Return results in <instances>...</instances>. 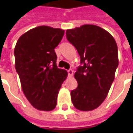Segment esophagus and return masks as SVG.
<instances>
[{"label":"esophagus","mask_w":133,"mask_h":133,"mask_svg":"<svg viewBox=\"0 0 133 133\" xmlns=\"http://www.w3.org/2000/svg\"><path fill=\"white\" fill-rule=\"evenodd\" d=\"M68 76L69 77H72L73 75V70L72 69H70L68 70Z\"/></svg>","instance_id":"34e87169"}]
</instances>
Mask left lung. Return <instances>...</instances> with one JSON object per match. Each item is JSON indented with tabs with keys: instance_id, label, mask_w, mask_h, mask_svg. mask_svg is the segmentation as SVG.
Here are the masks:
<instances>
[{
	"instance_id": "obj_1",
	"label": "left lung",
	"mask_w": 133,
	"mask_h": 133,
	"mask_svg": "<svg viewBox=\"0 0 133 133\" xmlns=\"http://www.w3.org/2000/svg\"><path fill=\"white\" fill-rule=\"evenodd\" d=\"M66 37L78 50L82 64L74 75L78 87L70 92L72 104L79 110L90 111L105 100L114 81L117 43L110 33L95 25L68 29Z\"/></svg>"
}]
</instances>
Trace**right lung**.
I'll return each mask as SVG.
<instances>
[{
	"instance_id": "obj_1",
	"label": "right lung",
	"mask_w": 133,
	"mask_h": 133,
	"mask_svg": "<svg viewBox=\"0 0 133 133\" xmlns=\"http://www.w3.org/2000/svg\"><path fill=\"white\" fill-rule=\"evenodd\" d=\"M63 35L60 28L38 26L22 35L15 47V66L23 92L39 110L55 108L59 90L68 76L65 70L58 68L54 50Z\"/></svg>"
}]
</instances>
